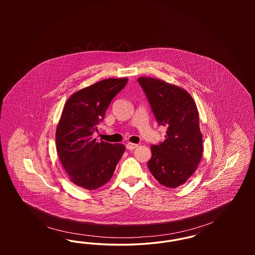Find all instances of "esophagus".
<instances>
[{
  "mask_svg": "<svg viewBox=\"0 0 255 255\" xmlns=\"http://www.w3.org/2000/svg\"><path fill=\"white\" fill-rule=\"evenodd\" d=\"M136 147H138V144H136V143H131V142H129V143L126 144V148H127L128 150H133V149H135Z\"/></svg>",
  "mask_w": 255,
  "mask_h": 255,
  "instance_id": "esophagus-1",
  "label": "esophagus"
}]
</instances>
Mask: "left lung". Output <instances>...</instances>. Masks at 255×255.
<instances>
[{"label":"left lung","mask_w":255,"mask_h":255,"mask_svg":"<svg viewBox=\"0 0 255 255\" xmlns=\"http://www.w3.org/2000/svg\"><path fill=\"white\" fill-rule=\"evenodd\" d=\"M143 89L158 125L167 128L164 141L151 146L148 168L160 184L176 188L192 176L203 156L199 112L192 97L179 86L141 76Z\"/></svg>","instance_id":"1"}]
</instances>
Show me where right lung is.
<instances>
[{
    "label": "right lung",
    "mask_w": 255,
    "mask_h": 255,
    "mask_svg": "<svg viewBox=\"0 0 255 255\" xmlns=\"http://www.w3.org/2000/svg\"><path fill=\"white\" fill-rule=\"evenodd\" d=\"M128 78H108L86 87L67 100L58 122L55 141L61 163L76 185L94 190L109 182L125 146L97 141L92 134L103 121L111 101Z\"/></svg>",
    "instance_id": "obj_1"
}]
</instances>
